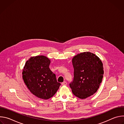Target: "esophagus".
<instances>
[{
	"mask_svg": "<svg viewBox=\"0 0 124 124\" xmlns=\"http://www.w3.org/2000/svg\"><path fill=\"white\" fill-rule=\"evenodd\" d=\"M67 83L66 81H64L62 83V85H67Z\"/></svg>",
	"mask_w": 124,
	"mask_h": 124,
	"instance_id": "34e87169",
	"label": "esophagus"
}]
</instances>
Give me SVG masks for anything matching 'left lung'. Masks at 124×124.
I'll return each instance as SVG.
<instances>
[{"instance_id": "1", "label": "left lung", "mask_w": 124, "mask_h": 124, "mask_svg": "<svg viewBox=\"0 0 124 124\" xmlns=\"http://www.w3.org/2000/svg\"><path fill=\"white\" fill-rule=\"evenodd\" d=\"M74 79L70 83L73 94L84 99L95 93L102 81L103 68L100 58L90 52H84L72 59Z\"/></svg>"}]
</instances>
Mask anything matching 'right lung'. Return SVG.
<instances>
[{"label":"right lung","instance_id":"obj_1","mask_svg":"<svg viewBox=\"0 0 124 124\" xmlns=\"http://www.w3.org/2000/svg\"><path fill=\"white\" fill-rule=\"evenodd\" d=\"M50 63V60L45 56L31 57L25 63L22 73L28 89L42 99L54 96L61 85L49 68Z\"/></svg>","mask_w":124,"mask_h":124}]
</instances>
